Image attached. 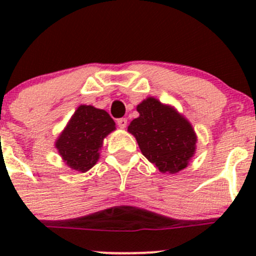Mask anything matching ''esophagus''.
Segmentation results:
<instances>
[{
  "instance_id": "obj_1",
  "label": "esophagus",
  "mask_w": 256,
  "mask_h": 256,
  "mask_svg": "<svg viewBox=\"0 0 256 256\" xmlns=\"http://www.w3.org/2000/svg\"><path fill=\"white\" fill-rule=\"evenodd\" d=\"M116 122H118V128H125L126 125H128V118H118V121H116Z\"/></svg>"
}]
</instances>
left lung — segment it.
Instances as JSON below:
<instances>
[{
	"label": "left lung",
	"mask_w": 256,
	"mask_h": 256,
	"mask_svg": "<svg viewBox=\"0 0 256 256\" xmlns=\"http://www.w3.org/2000/svg\"><path fill=\"white\" fill-rule=\"evenodd\" d=\"M140 114L128 125L141 152L164 174H177L196 152L197 136L187 118L154 98L138 105Z\"/></svg>",
	"instance_id": "left-lung-1"
}]
</instances>
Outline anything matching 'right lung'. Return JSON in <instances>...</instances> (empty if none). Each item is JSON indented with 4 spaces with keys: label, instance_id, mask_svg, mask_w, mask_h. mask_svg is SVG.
<instances>
[{
    "label": "right lung",
    "instance_id": "obj_1",
    "mask_svg": "<svg viewBox=\"0 0 256 256\" xmlns=\"http://www.w3.org/2000/svg\"><path fill=\"white\" fill-rule=\"evenodd\" d=\"M115 130V122L105 110L80 105L72 116L56 147L66 166L86 172L99 160L102 140Z\"/></svg>",
    "mask_w": 256,
    "mask_h": 256
}]
</instances>
